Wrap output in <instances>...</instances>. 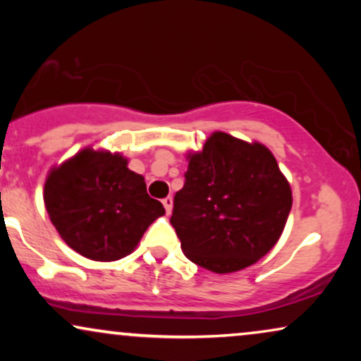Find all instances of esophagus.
Segmentation results:
<instances>
[{
  "instance_id": "obj_1",
  "label": "esophagus",
  "mask_w": 361,
  "mask_h": 361,
  "mask_svg": "<svg viewBox=\"0 0 361 361\" xmlns=\"http://www.w3.org/2000/svg\"><path fill=\"white\" fill-rule=\"evenodd\" d=\"M163 205H164V209H166V214H168V215L171 214V210H173V198H171V197L164 198Z\"/></svg>"
}]
</instances>
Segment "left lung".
I'll return each mask as SVG.
<instances>
[{"label": "left lung", "mask_w": 361, "mask_h": 361, "mask_svg": "<svg viewBox=\"0 0 361 361\" xmlns=\"http://www.w3.org/2000/svg\"><path fill=\"white\" fill-rule=\"evenodd\" d=\"M186 161L171 215L186 258L234 273L270 252L292 209V188L270 149L214 132Z\"/></svg>", "instance_id": "1"}]
</instances>
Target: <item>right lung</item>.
I'll return each instance as SVG.
<instances>
[{"label": "right lung", "mask_w": 361, "mask_h": 361, "mask_svg": "<svg viewBox=\"0 0 361 361\" xmlns=\"http://www.w3.org/2000/svg\"><path fill=\"white\" fill-rule=\"evenodd\" d=\"M120 152L85 147L56 164L44 185V204L62 241L93 261H117L137 247L164 215L147 195L142 175Z\"/></svg>", "instance_id": "obj_1"}]
</instances>
